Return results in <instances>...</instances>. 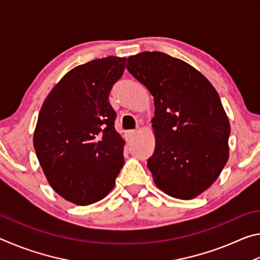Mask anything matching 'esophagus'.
Here are the masks:
<instances>
[{"label":"esophagus","mask_w":260,"mask_h":260,"mask_svg":"<svg viewBox=\"0 0 260 260\" xmlns=\"http://www.w3.org/2000/svg\"><path fill=\"white\" fill-rule=\"evenodd\" d=\"M125 133H126L127 138H128V139H133L134 136H135V134H136V131H135V129H128V131H126Z\"/></svg>","instance_id":"1"}]
</instances>
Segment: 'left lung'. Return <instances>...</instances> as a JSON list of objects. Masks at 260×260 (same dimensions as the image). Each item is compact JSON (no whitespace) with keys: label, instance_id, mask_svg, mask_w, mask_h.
I'll list each match as a JSON object with an SVG mask.
<instances>
[{"label":"left lung","instance_id":"obj_1","mask_svg":"<svg viewBox=\"0 0 260 260\" xmlns=\"http://www.w3.org/2000/svg\"><path fill=\"white\" fill-rule=\"evenodd\" d=\"M126 68L155 102L156 149L148 159L153 181L171 196L193 199L228 159L231 126L217 90L191 65L160 51L131 56Z\"/></svg>","mask_w":260,"mask_h":260}]
</instances>
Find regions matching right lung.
<instances>
[{"instance_id":"1","label":"right lung","mask_w":260,"mask_h":260,"mask_svg":"<svg viewBox=\"0 0 260 260\" xmlns=\"http://www.w3.org/2000/svg\"><path fill=\"white\" fill-rule=\"evenodd\" d=\"M126 58L109 56L72 69L52 88L39 113L34 149L54 190L78 205L108 195L124 165V140L109 103Z\"/></svg>"}]
</instances>
